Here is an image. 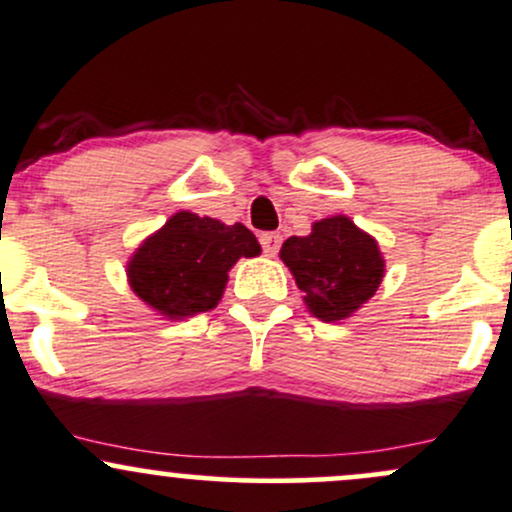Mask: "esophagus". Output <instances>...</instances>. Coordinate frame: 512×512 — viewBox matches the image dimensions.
Wrapping results in <instances>:
<instances>
[{
    "mask_svg": "<svg viewBox=\"0 0 512 512\" xmlns=\"http://www.w3.org/2000/svg\"><path fill=\"white\" fill-rule=\"evenodd\" d=\"M260 243H262L264 255L274 257L276 252H279V248H281V236H279V233H262Z\"/></svg>",
    "mask_w": 512,
    "mask_h": 512,
    "instance_id": "obj_1",
    "label": "esophagus"
}]
</instances>
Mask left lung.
Here are the masks:
<instances>
[{
    "label": "left lung",
    "instance_id": "1",
    "mask_svg": "<svg viewBox=\"0 0 512 512\" xmlns=\"http://www.w3.org/2000/svg\"><path fill=\"white\" fill-rule=\"evenodd\" d=\"M279 257L303 291L305 308L322 322H342L361 310L385 276L378 240L344 214L315 221L308 236H291Z\"/></svg>",
    "mask_w": 512,
    "mask_h": 512
}]
</instances>
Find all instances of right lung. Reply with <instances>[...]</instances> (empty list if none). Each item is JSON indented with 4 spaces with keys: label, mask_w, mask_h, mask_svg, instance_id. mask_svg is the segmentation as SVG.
<instances>
[{
    "label": "right lung",
    "mask_w": 512,
    "mask_h": 512,
    "mask_svg": "<svg viewBox=\"0 0 512 512\" xmlns=\"http://www.w3.org/2000/svg\"><path fill=\"white\" fill-rule=\"evenodd\" d=\"M260 252V243L243 223L226 226L219 219L178 211L132 252L127 281L156 315L185 320L216 308L233 264Z\"/></svg>",
    "instance_id": "1"
}]
</instances>
